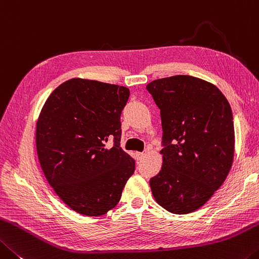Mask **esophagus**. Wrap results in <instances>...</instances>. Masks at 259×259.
<instances>
[{"mask_svg": "<svg viewBox=\"0 0 259 259\" xmlns=\"http://www.w3.org/2000/svg\"><path fill=\"white\" fill-rule=\"evenodd\" d=\"M146 154L145 152H135V156H137L138 159H142L143 156H145Z\"/></svg>", "mask_w": 259, "mask_h": 259, "instance_id": "34e87169", "label": "esophagus"}]
</instances>
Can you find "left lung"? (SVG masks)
Here are the masks:
<instances>
[{"label": "left lung", "mask_w": 259, "mask_h": 259, "mask_svg": "<svg viewBox=\"0 0 259 259\" xmlns=\"http://www.w3.org/2000/svg\"><path fill=\"white\" fill-rule=\"evenodd\" d=\"M160 109L163 165L149 184L158 204L187 214L210 200L230 173L235 134L231 105L213 83L173 75L147 84Z\"/></svg>", "instance_id": "1"}]
</instances>
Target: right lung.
Listing matches in <instances>:
<instances>
[{"label": "right lung", "mask_w": 259, "mask_h": 259, "mask_svg": "<svg viewBox=\"0 0 259 259\" xmlns=\"http://www.w3.org/2000/svg\"><path fill=\"white\" fill-rule=\"evenodd\" d=\"M130 90L73 78L45 102L36 121V152L57 196L75 212L99 217L118 204L135 163L120 147V114ZM114 139L111 148L105 142Z\"/></svg>", "instance_id": "1"}]
</instances>
